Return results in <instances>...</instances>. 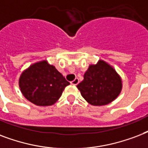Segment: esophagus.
Returning <instances> with one entry per match:
<instances>
[{
  "label": "esophagus",
  "instance_id": "esophagus-1",
  "mask_svg": "<svg viewBox=\"0 0 148 148\" xmlns=\"http://www.w3.org/2000/svg\"><path fill=\"white\" fill-rule=\"evenodd\" d=\"M79 79H78V78H75V79L71 82V84L75 86V85H77L78 83H79Z\"/></svg>",
  "mask_w": 148,
  "mask_h": 148
}]
</instances>
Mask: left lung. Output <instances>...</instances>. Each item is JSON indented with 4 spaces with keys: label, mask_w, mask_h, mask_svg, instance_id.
I'll list each match as a JSON object with an SVG mask.
<instances>
[{
    "label": "left lung",
    "mask_w": 148,
    "mask_h": 148,
    "mask_svg": "<svg viewBox=\"0 0 148 148\" xmlns=\"http://www.w3.org/2000/svg\"><path fill=\"white\" fill-rule=\"evenodd\" d=\"M82 97L93 106H103L113 101L122 90V80L108 63L99 60L90 65L84 79L77 85Z\"/></svg>",
    "instance_id": "1"
}]
</instances>
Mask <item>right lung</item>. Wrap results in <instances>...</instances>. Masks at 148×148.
Segmentation results:
<instances>
[{"mask_svg":"<svg viewBox=\"0 0 148 148\" xmlns=\"http://www.w3.org/2000/svg\"><path fill=\"white\" fill-rule=\"evenodd\" d=\"M69 84L46 60L32 64L21 73L19 79L23 96L32 103L42 106L53 105Z\"/></svg>","mask_w":148,"mask_h":148,"instance_id":"obj_1","label":"right lung"}]
</instances>
